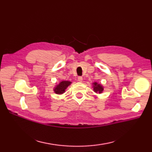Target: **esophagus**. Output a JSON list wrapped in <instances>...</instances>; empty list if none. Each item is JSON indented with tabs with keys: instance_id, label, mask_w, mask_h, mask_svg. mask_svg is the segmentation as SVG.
I'll return each mask as SVG.
<instances>
[{
	"instance_id": "obj_1",
	"label": "esophagus",
	"mask_w": 152,
	"mask_h": 152,
	"mask_svg": "<svg viewBox=\"0 0 152 152\" xmlns=\"http://www.w3.org/2000/svg\"><path fill=\"white\" fill-rule=\"evenodd\" d=\"M78 81L79 82H82V81H83V78H82V76H78Z\"/></svg>"
}]
</instances>
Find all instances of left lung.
Returning a JSON list of instances; mask_svg holds the SVG:
<instances>
[{
    "mask_svg": "<svg viewBox=\"0 0 152 152\" xmlns=\"http://www.w3.org/2000/svg\"><path fill=\"white\" fill-rule=\"evenodd\" d=\"M93 84H94V86H93V90H94L95 92L99 93H102V91H103V88L101 85L98 84L96 82H95Z\"/></svg>",
    "mask_w": 152,
    "mask_h": 152,
    "instance_id": "left-lung-1",
    "label": "left lung"
}]
</instances>
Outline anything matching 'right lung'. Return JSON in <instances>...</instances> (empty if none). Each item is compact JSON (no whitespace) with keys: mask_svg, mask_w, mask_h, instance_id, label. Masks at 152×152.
<instances>
[{"mask_svg":"<svg viewBox=\"0 0 152 152\" xmlns=\"http://www.w3.org/2000/svg\"><path fill=\"white\" fill-rule=\"evenodd\" d=\"M71 83L69 81H62L60 82L59 85L56 86V88H55L54 91L56 92L57 94H62L65 91L66 88H67Z\"/></svg>","mask_w":152,"mask_h":152,"instance_id":"1","label":"right lung"}]
</instances>
